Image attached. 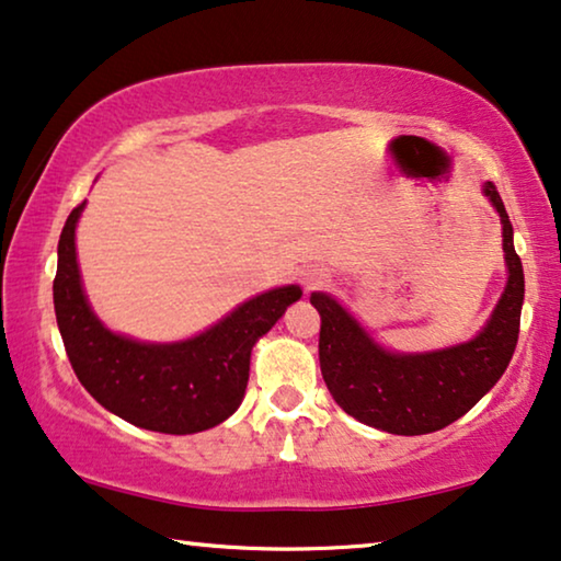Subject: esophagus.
I'll use <instances>...</instances> for the list:
<instances>
[{"label":"esophagus","mask_w":561,"mask_h":561,"mask_svg":"<svg viewBox=\"0 0 561 561\" xmlns=\"http://www.w3.org/2000/svg\"><path fill=\"white\" fill-rule=\"evenodd\" d=\"M327 278H329L327 273L319 271V267H313V271H306L304 278H300V280H304V288L306 290H313V288L323 286V283H327Z\"/></svg>","instance_id":"1"}]
</instances>
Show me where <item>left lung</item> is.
<instances>
[{
	"label": "left lung",
	"instance_id": "obj_1",
	"mask_svg": "<svg viewBox=\"0 0 561 561\" xmlns=\"http://www.w3.org/2000/svg\"><path fill=\"white\" fill-rule=\"evenodd\" d=\"M483 192L501 215L508 283L476 339L440 352L394 354L375 344L334 298L311 294L321 313L323 381L339 408L364 425L392 435L435 433L466 415L506 371L522 323L524 267L496 184L485 182Z\"/></svg>",
	"mask_w": 561,
	"mask_h": 561
}]
</instances>
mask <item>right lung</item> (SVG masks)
Masks as SVG:
<instances>
[{
    "mask_svg": "<svg viewBox=\"0 0 561 561\" xmlns=\"http://www.w3.org/2000/svg\"><path fill=\"white\" fill-rule=\"evenodd\" d=\"M83 207L62 227L53 283L58 329L80 385L113 415L153 433L192 435L220 425L245 397L255 341L296 304L300 288L250 298L205 334L176 344L118 336L91 311L80 283L76 225Z\"/></svg>",
    "mask_w": 561,
    "mask_h": 561,
    "instance_id": "add662e5",
    "label": "right lung"
}]
</instances>
